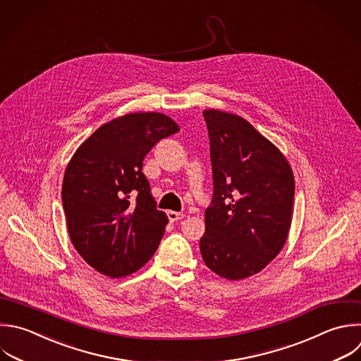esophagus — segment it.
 <instances>
[{
    "label": "esophagus",
    "instance_id": "34e87169",
    "mask_svg": "<svg viewBox=\"0 0 361 361\" xmlns=\"http://www.w3.org/2000/svg\"><path fill=\"white\" fill-rule=\"evenodd\" d=\"M183 217H185L183 213L173 212V210H169V212H168V219H169L171 221H178V220H180V219H183Z\"/></svg>",
    "mask_w": 361,
    "mask_h": 361
}]
</instances>
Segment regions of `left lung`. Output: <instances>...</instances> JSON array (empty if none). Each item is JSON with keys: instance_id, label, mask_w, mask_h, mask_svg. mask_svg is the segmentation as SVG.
I'll return each instance as SVG.
<instances>
[{"instance_id": "1", "label": "left lung", "mask_w": 361, "mask_h": 361, "mask_svg": "<svg viewBox=\"0 0 361 361\" xmlns=\"http://www.w3.org/2000/svg\"><path fill=\"white\" fill-rule=\"evenodd\" d=\"M210 137L213 200L200 238L204 264L240 281L262 271L286 243L295 193L283 154L243 117L204 110Z\"/></svg>"}]
</instances>
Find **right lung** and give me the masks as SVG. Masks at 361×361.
I'll use <instances>...</instances> for the list:
<instances>
[{
  "label": "right lung",
  "instance_id": "1",
  "mask_svg": "<svg viewBox=\"0 0 361 361\" xmlns=\"http://www.w3.org/2000/svg\"><path fill=\"white\" fill-rule=\"evenodd\" d=\"M179 131L162 113H130L97 128L73 154L62 185L68 233L97 272L121 278L144 267L165 233L142 161Z\"/></svg>",
  "mask_w": 361,
  "mask_h": 361
}]
</instances>
